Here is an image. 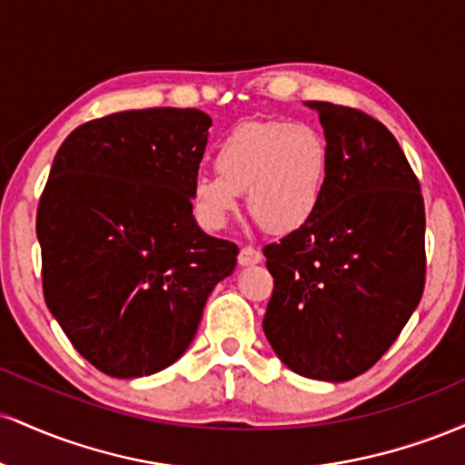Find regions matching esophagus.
<instances>
[{
  "label": "esophagus",
  "instance_id": "obj_1",
  "mask_svg": "<svg viewBox=\"0 0 465 465\" xmlns=\"http://www.w3.org/2000/svg\"><path fill=\"white\" fill-rule=\"evenodd\" d=\"M260 260H262V253H260L258 249L251 247V244H247V247L240 249V255H238V262L242 266H249V264H258Z\"/></svg>",
  "mask_w": 465,
  "mask_h": 465
}]
</instances>
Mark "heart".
I'll return each mask as SVG.
<instances>
[{
  "mask_svg": "<svg viewBox=\"0 0 465 465\" xmlns=\"http://www.w3.org/2000/svg\"><path fill=\"white\" fill-rule=\"evenodd\" d=\"M216 173L192 179L196 221L218 232L247 192L249 212L273 233L302 229L317 214L330 177L323 135L303 122H244L214 146Z\"/></svg>",
  "mask_w": 465,
  "mask_h": 465,
  "instance_id": "obj_1",
  "label": "heart"
}]
</instances>
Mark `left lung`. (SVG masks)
<instances>
[{"label":"left lung","instance_id":"obj_1","mask_svg":"<svg viewBox=\"0 0 465 465\" xmlns=\"http://www.w3.org/2000/svg\"><path fill=\"white\" fill-rule=\"evenodd\" d=\"M330 151L317 214L264 247V334L300 376L343 382L391 348L426 282L424 199L402 148L354 106L311 103Z\"/></svg>","mask_w":465,"mask_h":465}]
</instances>
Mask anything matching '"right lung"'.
Masks as SVG:
<instances>
[{
  "label": "right lung",
  "instance_id": "1",
  "mask_svg": "<svg viewBox=\"0 0 465 465\" xmlns=\"http://www.w3.org/2000/svg\"><path fill=\"white\" fill-rule=\"evenodd\" d=\"M210 115L120 111L84 122L52 163L39 210L50 312L83 359L114 378L162 371L188 350L238 244L201 232L190 185Z\"/></svg>",
  "mask_w": 465,
  "mask_h": 465
}]
</instances>
